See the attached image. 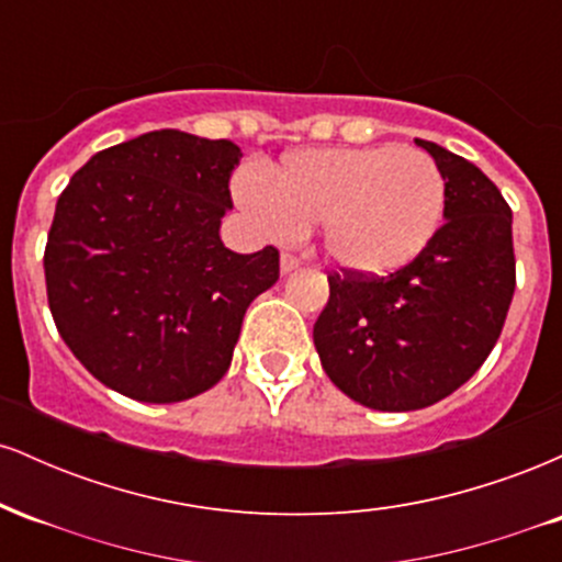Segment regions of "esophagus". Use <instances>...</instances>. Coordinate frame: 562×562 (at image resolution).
<instances>
[{
  "mask_svg": "<svg viewBox=\"0 0 562 562\" xmlns=\"http://www.w3.org/2000/svg\"><path fill=\"white\" fill-rule=\"evenodd\" d=\"M299 267H301L299 256L282 254V259H280V272H282V274H290V272H293V269H299Z\"/></svg>",
  "mask_w": 562,
  "mask_h": 562,
  "instance_id": "esophagus-1",
  "label": "esophagus"
}]
</instances>
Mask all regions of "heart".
I'll list each match as a JSON object with an SVG mask.
<instances>
[{
	"mask_svg": "<svg viewBox=\"0 0 562 562\" xmlns=\"http://www.w3.org/2000/svg\"><path fill=\"white\" fill-rule=\"evenodd\" d=\"M235 200L272 237L319 227V245L348 274L383 277L434 240L447 203L443 177L415 147H322L269 173L235 179Z\"/></svg>",
	"mask_w": 562,
	"mask_h": 562,
	"instance_id": "heart-1",
	"label": "heart"
}]
</instances>
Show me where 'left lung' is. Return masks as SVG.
<instances>
[{
  "label": "left lung",
  "instance_id": "left-lung-1",
  "mask_svg": "<svg viewBox=\"0 0 562 562\" xmlns=\"http://www.w3.org/2000/svg\"><path fill=\"white\" fill-rule=\"evenodd\" d=\"M447 187L428 248L385 277L330 274L314 322L327 378L353 402L412 412L447 398L486 362L515 293L513 211L479 166L436 142Z\"/></svg>",
  "mask_w": 562,
  "mask_h": 562
}]
</instances>
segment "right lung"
Returning a JSON list of instances; mask_svg holds the SVG:
<instances>
[{"label": "right lung", "mask_w": 562, "mask_h": 562, "mask_svg": "<svg viewBox=\"0 0 562 562\" xmlns=\"http://www.w3.org/2000/svg\"><path fill=\"white\" fill-rule=\"evenodd\" d=\"M229 139L160 128L92 156L57 198L44 248L49 312L74 357L147 404L209 391L229 370L245 308L280 254L224 248Z\"/></svg>", "instance_id": "1"}]
</instances>
